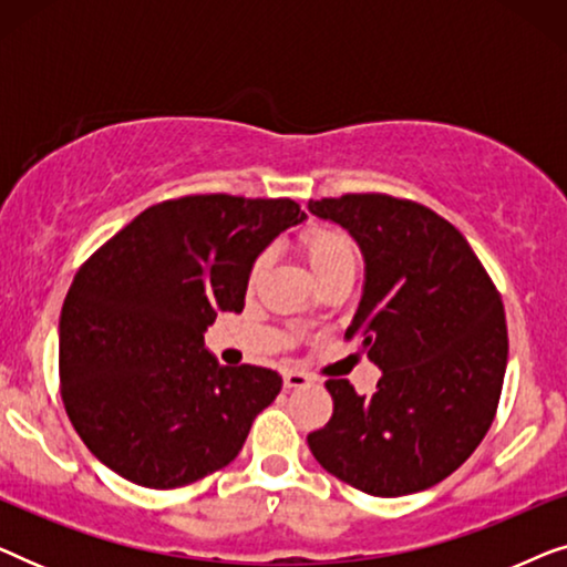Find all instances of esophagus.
Wrapping results in <instances>:
<instances>
[{
	"mask_svg": "<svg viewBox=\"0 0 567 567\" xmlns=\"http://www.w3.org/2000/svg\"><path fill=\"white\" fill-rule=\"evenodd\" d=\"M312 384V379L307 374H301V371H284V386L286 390H301V386H309Z\"/></svg>",
	"mask_w": 567,
	"mask_h": 567,
	"instance_id": "34e87169",
	"label": "esophagus"
}]
</instances>
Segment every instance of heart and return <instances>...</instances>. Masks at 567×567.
I'll list each match as a JSON object with an SVG mask.
<instances>
[{"mask_svg":"<svg viewBox=\"0 0 567 567\" xmlns=\"http://www.w3.org/2000/svg\"><path fill=\"white\" fill-rule=\"evenodd\" d=\"M299 250L305 255L309 270L317 281L343 268H355V245L346 231L332 227H309L299 235ZM262 268V260L255 262V274Z\"/></svg>","mask_w":567,"mask_h":567,"instance_id":"obj_1","label":"heart"}]
</instances>
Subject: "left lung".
Segmentation results:
<instances>
[{"mask_svg": "<svg viewBox=\"0 0 567 567\" xmlns=\"http://www.w3.org/2000/svg\"><path fill=\"white\" fill-rule=\"evenodd\" d=\"M363 258L346 338L382 369L374 394L328 379L332 417L307 444L332 475L377 498L452 475L491 429L508 361L498 291L460 231L431 208L382 193L309 200Z\"/></svg>", "mask_w": 567, "mask_h": 567, "instance_id": "left-lung-1", "label": "left lung"}]
</instances>
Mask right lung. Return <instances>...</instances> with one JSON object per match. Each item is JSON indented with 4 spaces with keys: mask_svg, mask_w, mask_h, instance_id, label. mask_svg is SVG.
Returning <instances> with one entry per match:
<instances>
[{
    "mask_svg": "<svg viewBox=\"0 0 567 567\" xmlns=\"http://www.w3.org/2000/svg\"><path fill=\"white\" fill-rule=\"evenodd\" d=\"M305 219L289 198L165 200L80 268L59 320L61 398L115 475L169 491L239 454L284 379L221 367L204 332L243 312L255 260Z\"/></svg>",
    "mask_w": 567,
    "mask_h": 567,
    "instance_id": "obj_1",
    "label": "right lung"
}]
</instances>
